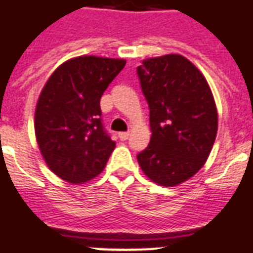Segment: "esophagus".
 Here are the masks:
<instances>
[{
    "label": "esophagus",
    "instance_id": "obj_1",
    "mask_svg": "<svg viewBox=\"0 0 253 253\" xmlns=\"http://www.w3.org/2000/svg\"><path fill=\"white\" fill-rule=\"evenodd\" d=\"M118 136L121 140H127V139H128V136H130V132H127V131L126 132H119Z\"/></svg>",
    "mask_w": 253,
    "mask_h": 253
}]
</instances>
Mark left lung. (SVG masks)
<instances>
[{"label":"left lung","instance_id":"obj_1","mask_svg":"<svg viewBox=\"0 0 253 253\" xmlns=\"http://www.w3.org/2000/svg\"><path fill=\"white\" fill-rule=\"evenodd\" d=\"M150 107L151 140L138 154L146 176L176 186L194 176L210 155L218 114L204 75L181 55L143 61L136 69Z\"/></svg>","mask_w":253,"mask_h":253}]
</instances>
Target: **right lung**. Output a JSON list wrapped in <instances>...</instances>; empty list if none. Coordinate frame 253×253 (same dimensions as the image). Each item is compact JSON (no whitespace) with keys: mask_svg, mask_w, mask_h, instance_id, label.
Segmentation results:
<instances>
[{"mask_svg":"<svg viewBox=\"0 0 253 253\" xmlns=\"http://www.w3.org/2000/svg\"><path fill=\"white\" fill-rule=\"evenodd\" d=\"M126 61L80 56L61 64L44 85L35 110V135L47 166L71 184L102 172L115 148L99 99Z\"/></svg>","mask_w":253,"mask_h":253,"instance_id":"right-lung-1","label":"right lung"}]
</instances>
